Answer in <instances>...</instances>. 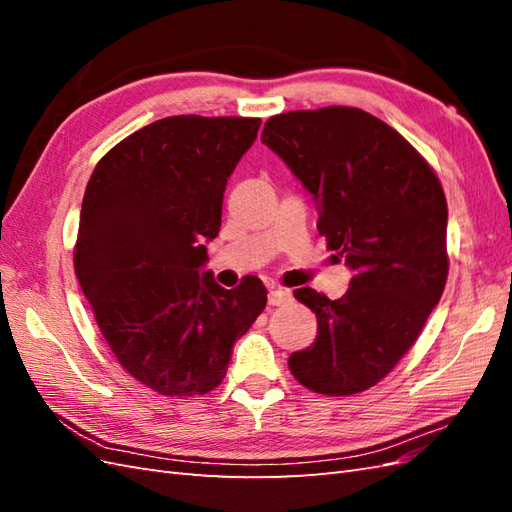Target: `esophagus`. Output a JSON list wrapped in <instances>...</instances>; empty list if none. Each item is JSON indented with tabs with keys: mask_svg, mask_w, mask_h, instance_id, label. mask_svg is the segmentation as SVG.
<instances>
[{
	"mask_svg": "<svg viewBox=\"0 0 512 512\" xmlns=\"http://www.w3.org/2000/svg\"><path fill=\"white\" fill-rule=\"evenodd\" d=\"M292 299V292L286 290V288H275L268 292V303L270 306H284V303H288Z\"/></svg>",
	"mask_w": 512,
	"mask_h": 512,
	"instance_id": "1",
	"label": "esophagus"
}]
</instances>
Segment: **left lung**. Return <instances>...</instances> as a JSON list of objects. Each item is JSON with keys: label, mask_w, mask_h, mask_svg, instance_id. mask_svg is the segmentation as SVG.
<instances>
[{"label": "left lung", "mask_w": 512, "mask_h": 512, "mask_svg": "<svg viewBox=\"0 0 512 512\" xmlns=\"http://www.w3.org/2000/svg\"><path fill=\"white\" fill-rule=\"evenodd\" d=\"M262 143L319 202V235L354 270L350 290L295 297L319 332L290 354L303 387L352 396L396 367L438 306L449 275L447 198L436 171L394 127L358 107L270 116Z\"/></svg>", "instance_id": "left-lung-1"}]
</instances>
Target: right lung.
I'll use <instances>...</instances> for the list:
<instances>
[{"instance_id":"1","label":"right lung","mask_w":512,"mask_h":512,"mask_svg":"<svg viewBox=\"0 0 512 512\" xmlns=\"http://www.w3.org/2000/svg\"><path fill=\"white\" fill-rule=\"evenodd\" d=\"M262 118L169 116L99 160L85 187L74 273L116 361L162 396L222 383L233 345L266 308L244 277L215 284L204 239L217 237L226 182Z\"/></svg>"}]
</instances>
